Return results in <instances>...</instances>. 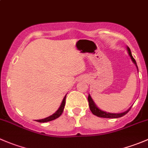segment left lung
Masks as SVG:
<instances>
[{"instance_id":"left-lung-1","label":"left lung","mask_w":148,"mask_h":148,"mask_svg":"<svg viewBox=\"0 0 148 148\" xmlns=\"http://www.w3.org/2000/svg\"><path fill=\"white\" fill-rule=\"evenodd\" d=\"M127 49L128 53H129L131 59H132V61L133 62V63L135 64V66H136L137 69H138V66H137V63H136V62H135V59L133 58V56H132L130 49V48L128 47V46L127 47ZM88 102H89V109H90V110H91V112H92V114H95V115H96V116H97V117H104V118H118V117H122V116L125 115V114H126L127 113L130 111V110L131 109V107H130V108L128 109L127 111L124 112H122V113H110V112H107L102 111V110H101L100 109L98 108V107L96 106V104H95L94 101L92 100V97H91V96L89 95V96H88Z\"/></svg>"}]
</instances>
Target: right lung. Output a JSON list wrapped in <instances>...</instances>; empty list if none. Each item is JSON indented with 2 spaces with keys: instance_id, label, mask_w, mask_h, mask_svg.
Here are the masks:
<instances>
[{
  "instance_id": "1",
  "label": "right lung",
  "mask_w": 148,
  "mask_h": 148,
  "mask_svg": "<svg viewBox=\"0 0 148 148\" xmlns=\"http://www.w3.org/2000/svg\"><path fill=\"white\" fill-rule=\"evenodd\" d=\"M66 95L64 97V99H63V100H62V104H61L60 107H59V108L58 109V110L56 112L53 113L52 115L46 117V118L42 119V120H37L36 122H49V121L53 120H55V119H56V118H58V117H60V116L62 115V112H63L64 108L65 102H66Z\"/></svg>"
}]
</instances>
